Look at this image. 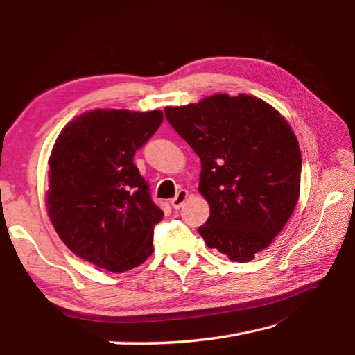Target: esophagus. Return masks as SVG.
Instances as JSON below:
<instances>
[{
	"label": "esophagus",
	"instance_id": "1",
	"mask_svg": "<svg viewBox=\"0 0 355 355\" xmlns=\"http://www.w3.org/2000/svg\"><path fill=\"white\" fill-rule=\"evenodd\" d=\"M187 196H189V193H187L186 189H180L177 192V196L171 200V205H172L173 209H180V207H182L183 203L186 201Z\"/></svg>",
	"mask_w": 355,
	"mask_h": 355
}]
</instances>
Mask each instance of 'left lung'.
Returning <instances> with one entry per match:
<instances>
[{
    "label": "left lung",
    "mask_w": 355,
    "mask_h": 355,
    "mask_svg": "<svg viewBox=\"0 0 355 355\" xmlns=\"http://www.w3.org/2000/svg\"><path fill=\"white\" fill-rule=\"evenodd\" d=\"M164 115L201 162L198 191L211 214L200 235L229 260H252L286 225L300 192L302 154L288 121L246 94H217Z\"/></svg>",
    "instance_id": "8db88e82"
}]
</instances>
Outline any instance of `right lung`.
I'll return each mask as SVG.
<instances>
[{
  "instance_id": "right-lung-1",
  "label": "right lung",
  "mask_w": 355,
  "mask_h": 355,
  "mask_svg": "<svg viewBox=\"0 0 355 355\" xmlns=\"http://www.w3.org/2000/svg\"><path fill=\"white\" fill-rule=\"evenodd\" d=\"M162 121V110L96 109L61 130L49 158V217L80 259L124 272L154 251V227L164 214L134 157Z\"/></svg>"
}]
</instances>
